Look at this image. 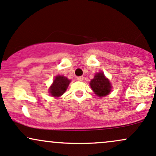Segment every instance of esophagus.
Masks as SVG:
<instances>
[{
    "label": "esophagus",
    "instance_id": "obj_1",
    "mask_svg": "<svg viewBox=\"0 0 156 156\" xmlns=\"http://www.w3.org/2000/svg\"><path fill=\"white\" fill-rule=\"evenodd\" d=\"M76 79H77L78 81H83V80H84V77L81 76H77V78H76Z\"/></svg>",
    "mask_w": 156,
    "mask_h": 156
}]
</instances>
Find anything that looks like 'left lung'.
<instances>
[{"label":"left lung","instance_id":"left-lung-1","mask_svg":"<svg viewBox=\"0 0 156 156\" xmlns=\"http://www.w3.org/2000/svg\"><path fill=\"white\" fill-rule=\"evenodd\" d=\"M92 90L99 97H104L108 94L112 89L111 83L109 80L105 78L104 73L100 72L95 74L94 78L90 83Z\"/></svg>","mask_w":156,"mask_h":156}]
</instances>
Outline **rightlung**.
Segmentation results:
<instances>
[{
	"label": "right lung",
	"mask_w": 156,
	"mask_h": 156,
	"mask_svg": "<svg viewBox=\"0 0 156 156\" xmlns=\"http://www.w3.org/2000/svg\"><path fill=\"white\" fill-rule=\"evenodd\" d=\"M70 82L71 80H68L63 76H56L55 80H53V85L50 88L49 91L51 94L55 98H58L62 95L66 91Z\"/></svg>",
	"instance_id": "add662e5"
}]
</instances>
